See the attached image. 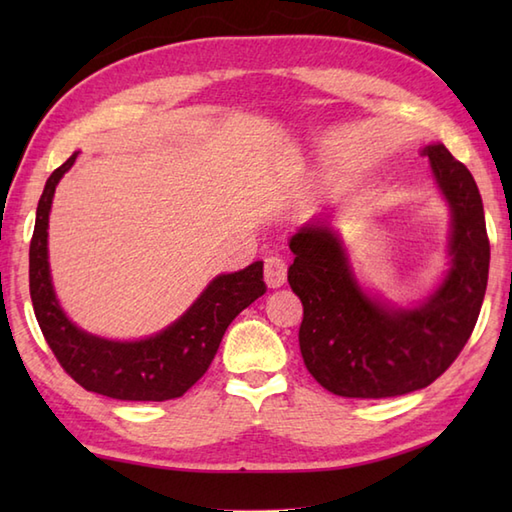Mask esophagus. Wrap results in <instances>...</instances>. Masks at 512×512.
Masks as SVG:
<instances>
[{
	"mask_svg": "<svg viewBox=\"0 0 512 512\" xmlns=\"http://www.w3.org/2000/svg\"><path fill=\"white\" fill-rule=\"evenodd\" d=\"M286 275H288V264L286 259H281L277 255H270L264 259V279L268 288H279L286 284Z\"/></svg>",
	"mask_w": 512,
	"mask_h": 512,
	"instance_id": "1",
	"label": "esophagus"
}]
</instances>
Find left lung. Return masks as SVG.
I'll return each mask as SVG.
<instances>
[{"label":"left lung","instance_id":"obj_1","mask_svg":"<svg viewBox=\"0 0 512 512\" xmlns=\"http://www.w3.org/2000/svg\"><path fill=\"white\" fill-rule=\"evenodd\" d=\"M453 211L451 270L427 303L391 310L369 299L350 273L339 239L306 226L290 239L288 284L303 303L299 347L321 387L343 398H394L431 385L469 341L486 292L491 244L477 184L444 145H429Z\"/></svg>","mask_w":512,"mask_h":512}]
</instances>
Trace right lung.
Returning a JSON list of instances; mask_svg holds the SVG:
<instances>
[{
  "mask_svg": "<svg viewBox=\"0 0 512 512\" xmlns=\"http://www.w3.org/2000/svg\"><path fill=\"white\" fill-rule=\"evenodd\" d=\"M76 160L72 154L46 182L35 233L30 239V299L43 339L63 372L83 389L116 400L162 402L180 398L209 369L228 325L266 292L264 264L255 262L233 275H220L189 312L151 339L114 343L81 332L65 319L50 284L48 215L54 189Z\"/></svg>",
  "mask_w": 512,
  "mask_h": 512,
  "instance_id": "right-lung-1",
  "label": "right lung"
}]
</instances>
